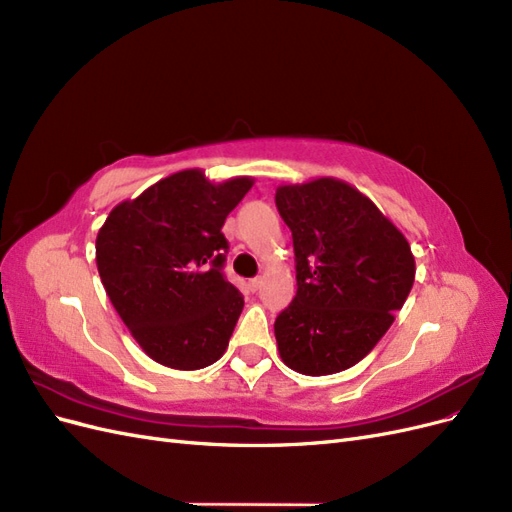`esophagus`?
I'll use <instances>...</instances> for the list:
<instances>
[{
  "instance_id": "34e87169",
  "label": "esophagus",
  "mask_w": 512,
  "mask_h": 512,
  "mask_svg": "<svg viewBox=\"0 0 512 512\" xmlns=\"http://www.w3.org/2000/svg\"><path fill=\"white\" fill-rule=\"evenodd\" d=\"M260 284H262V277H252V280L247 282V286H250V290H252V292H256V290L260 288Z\"/></svg>"
}]
</instances>
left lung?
Instances as JSON below:
<instances>
[{"instance_id": "8db88e82", "label": "left lung", "mask_w": 512, "mask_h": 512, "mask_svg": "<svg viewBox=\"0 0 512 512\" xmlns=\"http://www.w3.org/2000/svg\"><path fill=\"white\" fill-rule=\"evenodd\" d=\"M292 232L297 294L275 320L282 361L305 376L344 371L374 350L414 284L408 239L350 183L280 185Z\"/></svg>"}]
</instances>
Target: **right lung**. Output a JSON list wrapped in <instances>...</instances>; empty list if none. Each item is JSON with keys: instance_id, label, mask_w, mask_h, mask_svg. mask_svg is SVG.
<instances>
[{"instance_id": "add662e5", "label": "right lung", "mask_w": 512, "mask_h": 512, "mask_svg": "<svg viewBox=\"0 0 512 512\" xmlns=\"http://www.w3.org/2000/svg\"><path fill=\"white\" fill-rule=\"evenodd\" d=\"M252 185V177L211 183L200 168L179 170L108 213L96 239L100 280L156 363L192 371L226 352L243 297L222 273V226Z\"/></svg>"}]
</instances>
